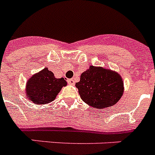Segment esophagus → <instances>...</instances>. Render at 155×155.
Segmentation results:
<instances>
[{"instance_id":"esophagus-1","label":"esophagus","mask_w":155,"mask_h":155,"mask_svg":"<svg viewBox=\"0 0 155 155\" xmlns=\"http://www.w3.org/2000/svg\"><path fill=\"white\" fill-rule=\"evenodd\" d=\"M68 83L69 84H71V85H75V80H74L73 79H68Z\"/></svg>"}]
</instances>
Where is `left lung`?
<instances>
[{
  "label": "left lung",
  "instance_id": "1",
  "mask_svg": "<svg viewBox=\"0 0 155 155\" xmlns=\"http://www.w3.org/2000/svg\"><path fill=\"white\" fill-rule=\"evenodd\" d=\"M82 100L95 109L112 107L123 96L124 85L118 72L91 65L75 84Z\"/></svg>",
  "mask_w": 155,
  "mask_h": 155
}]
</instances>
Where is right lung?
Here are the masks:
<instances>
[{"instance_id":"1","label":"right lung","mask_w":155,"mask_h":155,"mask_svg":"<svg viewBox=\"0 0 155 155\" xmlns=\"http://www.w3.org/2000/svg\"><path fill=\"white\" fill-rule=\"evenodd\" d=\"M67 85L64 78H56L53 72L48 68L32 75L27 80L25 86V96L28 100L41 105L51 103Z\"/></svg>"}]
</instances>
